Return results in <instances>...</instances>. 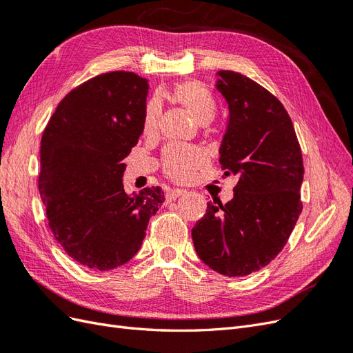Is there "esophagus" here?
<instances>
[{"mask_svg":"<svg viewBox=\"0 0 353 353\" xmlns=\"http://www.w3.org/2000/svg\"><path fill=\"white\" fill-rule=\"evenodd\" d=\"M184 194H187V190L174 188V190H170V191H168V193H166V200L168 201H172V200H175V199H178L181 196H184Z\"/></svg>","mask_w":353,"mask_h":353,"instance_id":"1","label":"esophagus"}]
</instances>
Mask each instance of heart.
Listing matches in <instances>:
<instances>
[{
  "label": "heart",
  "instance_id": "1",
  "mask_svg": "<svg viewBox=\"0 0 353 353\" xmlns=\"http://www.w3.org/2000/svg\"><path fill=\"white\" fill-rule=\"evenodd\" d=\"M172 99L194 117L199 123H208L215 114V100L206 87L200 82L187 81L176 83L172 90ZM160 116V104L157 99H152L147 103L143 130L145 134L154 132ZM206 156L199 148L170 145L163 153L165 174L176 181H188L193 178L194 172L205 165Z\"/></svg>",
  "mask_w": 353,
  "mask_h": 353
}]
</instances>
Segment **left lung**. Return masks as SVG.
I'll use <instances>...</instances> for the list:
<instances>
[{
    "label": "left lung",
    "instance_id": "8db88e82",
    "mask_svg": "<svg viewBox=\"0 0 353 353\" xmlns=\"http://www.w3.org/2000/svg\"><path fill=\"white\" fill-rule=\"evenodd\" d=\"M216 77L228 105L219 163L239 183L225 205L208 201L191 237L210 270L244 276L275 259L290 237L302 212L303 159L279 99L241 73L219 70Z\"/></svg>",
    "mask_w": 353,
    "mask_h": 353
}]
</instances>
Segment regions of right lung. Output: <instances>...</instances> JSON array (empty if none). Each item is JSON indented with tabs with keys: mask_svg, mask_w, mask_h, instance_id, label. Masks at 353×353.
<instances>
[{
	"mask_svg": "<svg viewBox=\"0 0 353 353\" xmlns=\"http://www.w3.org/2000/svg\"><path fill=\"white\" fill-rule=\"evenodd\" d=\"M148 81L99 74L60 101L42 134L39 194L66 253L95 271L126 263L165 201L160 187L126 194L123 159L143 134Z\"/></svg>",
	"mask_w": 353,
	"mask_h": 353,
	"instance_id": "right-lung-1",
	"label": "right lung"
}]
</instances>
